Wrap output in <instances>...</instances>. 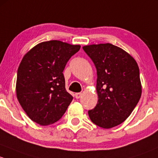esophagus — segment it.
Wrapping results in <instances>:
<instances>
[{
    "label": "esophagus",
    "instance_id": "esophagus-1",
    "mask_svg": "<svg viewBox=\"0 0 158 158\" xmlns=\"http://www.w3.org/2000/svg\"><path fill=\"white\" fill-rule=\"evenodd\" d=\"M81 96H82V93H77V94H75L76 99H79Z\"/></svg>",
    "mask_w": 158,
    "mask_h": 158
}]
</instances>
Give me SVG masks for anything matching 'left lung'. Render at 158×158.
Returning <instances> with one entry per match:
<instances>
[{
    "label": "left lung",
    "mask_w": 158,
    "mask_h": 158,
    "mask_svg": "<svg viewBox=\"0 0 158 158\" xmlns=\"http://www.w3.org/2000/svg\"><path fill=\"white\" fill-rule=\"evenodd\" d=\"M83 49L97 68L98 102L89 110L90 120L103 128H111L129 116L141 96L139 68L135 58L110 43L84 45Z\"/></svg>",
    "instance_id": "1"
}]
</instances>
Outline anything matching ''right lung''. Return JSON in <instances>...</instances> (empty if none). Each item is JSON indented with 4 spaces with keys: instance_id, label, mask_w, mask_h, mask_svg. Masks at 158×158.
<instances>
[{
    "instance_id": "1",
    "label": "right lung",
    "mask_w": 158,
    "mask_h": 158,
    "mask_svg": "<svg viewBox=\"0 0 158 158\" xmlns=\"http://www.w3.org/2000/svg\"><path fill=\"white\" fill-rule=\"evenodd\" d=\"M80 48L51 40L37 44L23 58L17 70V100L29 118L40 126L58 121L72 101L62 72Z\"/></svg>"
}]
</instances>
